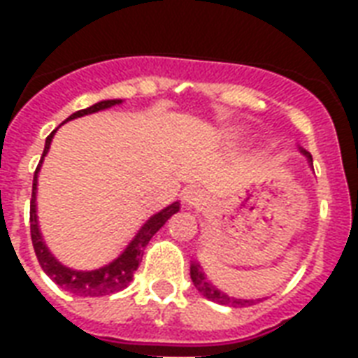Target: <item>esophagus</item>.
I'll use <instances>...</instances> for the list:
<instances>
[{"label":"esophagus","mask_w":358,"mask_h":358,"mask_svg":"<svg viewBox=\"0 0 358 358\" xmlns=\"http://www.w3.org/2000/svg\"><path fill=\"white\" fill-rule=\"evenodd\" d=\"M184 199H185V202L189 204V206H193V204H199V202L202 201V195H201V191L187 189V191H185Z\"/></svg>","instance_id":"1"}]
</instances>
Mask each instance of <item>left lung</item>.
<instances>
[{"label": "left lung", "instance_id": "obj_1", "mask_svg": "<svg viewBox=\"0 0 358 358\" xmlns=\"http://www.w3.org/2000/svg\"><path fill=\"white\" fill-rule=\"evenodd\" d=\"M306 154V152H305ZM308 156V154H306ZM310 157V156H308ZM312 159V157H310ZM191 280H193V284H195V288L201 292L204 297H208L210 301H213V303H219V305H229V306H249L252 305L255 301L252 299H234V297H229V295H224L223 292H219V289H215V286H212V284L208 282L206 277H204V273L201 271V267L199 266H191Z\"/></svg>", "mask_w": 358, "mask_h": 358}]
</instances>
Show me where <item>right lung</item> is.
<instances>
[{"label":"right lung","mask_w":358,"mask_h":358,"mask_svg":"<svg viewBox=\"0 0 358 358\" xmlns=\"http://www.w3.org/2000/svg\"><path fill=\"white\" fill-rule=\"evenodd\" d=\"M115 103H120V100H103V102H98L94 106L87 109H81V111H76L74 115H70L66 120L78 119V117H83V115L96 113L100 109L111 108ZM55 131L46 137V146H44V152H42V157L46 156L48 148H50V143H52V137ZM41 157V163H42ZM41 163L36 165L35 176H33V193H31V210H29V221H31V241H33V249H35L36 260L41 264V267L44 269L48 277L52 278L53 282L59 284L61 288L70 292V294L81 295V297H100V295H109L115 294V292H120L128 286L131 280H134V273L137 271L141 260H143V249H145L148 241L152 239V236L156 234L157 230L162 229L163 224L167 223V219L176 213L180 210L178 202H174L171 206H167L165 210H162L159 213H156L154 217H150L145 223V227L139 230V234L135 236L134 241L128 245V249L124 250L122 255L117 258L115 262H111L109 266L102 267V269H96V271H72L69 267L61 266L52 255L50 250L46 249V245L42 241L41 232H38V224H36V212H35V193H36V174H38V169H41Z\"/></svg>","instance_id":"obj_1"}]
</instances>
